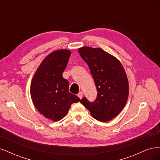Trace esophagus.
Returning <instances> with one entry per match:
<instances>
[{
  "label": "esophagus",
  "instance_id": "esophagus-1",
  "mask_svg": "<svg viewBox=\"0 0 160 160\" xmlns=\"http://www.w3.org/2000/svg\"><path fill=\"white\" fill-rule=\"evenodd\" d=\"M83 92H81V91H80L79 93H78V95H77V96L79 97V98H80V99H81L82 98H83Z\"/></svg>",
  "mask_w": 160,
  "mask_h": 160
}]
</instances>
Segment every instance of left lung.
Listing matches in <instances>:
<instances>
[{
    "mask_svg": "<svg viewBox=\"0 0 160 160\" xmlns=\"http://www.w3.org/2000/svg\"><path fill=\"white\" fill-rule=\"evenodd\" d=\"M88 63L98 91L90 102L83 98L80 102L94 119L106 122L116 117L125 107L129 95V83L120 61L101 48L83 47L78 49Z\"/></svg>",
    "mask_w": 160,
    "mask_h": 160,
    "instance_id": "1",
    "label": "left lung"
}]
</instances>
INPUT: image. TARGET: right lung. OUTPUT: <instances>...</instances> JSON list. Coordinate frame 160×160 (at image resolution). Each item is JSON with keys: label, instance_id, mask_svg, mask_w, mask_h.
Listing matches in <instances>:
<instances>
[{"label": "right lung", "instance_id": "1", "mask_svg": "<svg viewBox=\"0 0 160 160\" xmlns=\"http://www.w3.org/2000/svg\"><path fill=\"white\" fill-rule=\"evenodd\" d=\"M71 51L52 52L42 61L31 83V96L39 113L54 122L67 115L71 104L80 99L69 92V81L62 77Z\"/></svg>", "mask_w": 160, "mask_h": 160}]
</instances>
